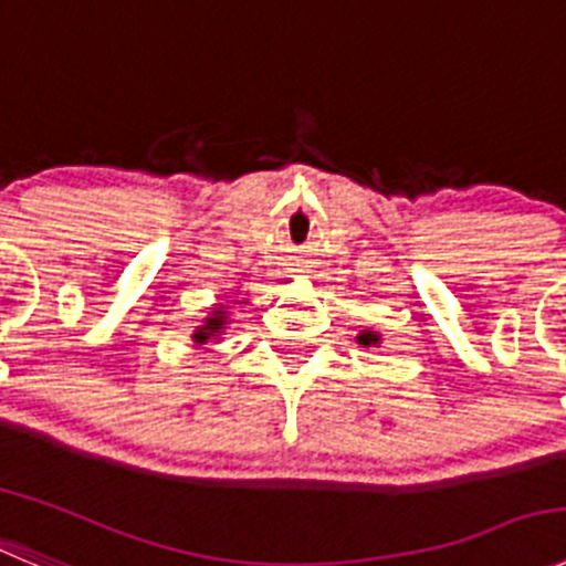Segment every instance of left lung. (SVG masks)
Masks as SVG:
<instances>
[{
	"label": "left lung",
	"mask_w": 566,
	"mask_h": 566,
	"mask_svg": "<svg viewBox=\"0 0 566 566\" xmlns=\"http://www.w3.org/2000/svg\"><path fill=\"white\" fill-rule=\"evenodd\" d=\"M358 342L360 344H378V336H375V333H360V336H358Z\"/></svg>",
	"instance_id": "1"
}]
</instances>
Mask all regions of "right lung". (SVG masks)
Instances as JSON below:
<instances>
[{
  "mask_svg": "<svg viewBox=\"0 0 566 566\" xmlns=\"http://www.w3.org/2000/svg\"><path fill=\"white\" fill-rule=\"evenodd\" d=\"M222 327H224V311L219 308V311H213V316L206 322V325H202L197 333H193V338H197V342L202 344V342H208V338H211V336H219V333H222Z\"/></svg>",
  "mask_w": 566,
  "mask_h": 566,
  "instance_id": "1",
  "label": "right lung"
}]
</instances>
